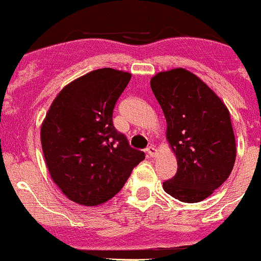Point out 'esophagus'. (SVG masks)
Listing matches in <instances>:
<instances>
[{
  "instance_id": "1",
  "label": "esophagus",
  "mask_w": 261,
  "mask_h": 261,
  "mask_svg": "<svg viewBox=\"0 0 261 261\" xmlns=\"http://www.w3.org/2000/svg\"><path fill=\"white\" fill-rule=\"evenodd\" d=\"M146 152H147V154H148L149 157H154V156H156V153H157V149L154 148L153 146H148V147H147Z\"/></svg>"
}]
</instances>
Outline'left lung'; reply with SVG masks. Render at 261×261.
Instances as JSON below:
<instances>
[{
	"instance_id": "left-lung-1",
	"label": "left lung",
	"mask_w": 261,
	"mask_h": 261,
	"mask_svg": "<svg viewBox=\"0 0 261 261\" xmlns=\"http://www.w3.org/2000/svg\"><path fill=\"white\" fill-rule=\"evenodd\" d=\"M151 89L167 123L166 137L177 159L164 190L184 203L210 197L227 180L236 159L229 112L195 74L184 68L160 72Z\"/></svg>"
}]
</instances>
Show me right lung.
Returning <instances> with one entry per match:
<instances>
[{
    "instance_id": "add662e5",
    "label": "right lung",
    "mask_w": 261,
    "mask_h": 261,
    "mask_svg": "<svg viewBox=\"0 0 261 261\" xmlns=\"http://www.w3.org/2000/svg\"><path fill=\"white\" fill-rule=\"evenodd\" d=\"M130 77L101 68L74 80L54 99L43 122L40 138L51 179L79 204L112 199L144 160L113 124V110Z\"/></svg>"
}]
</instances>
